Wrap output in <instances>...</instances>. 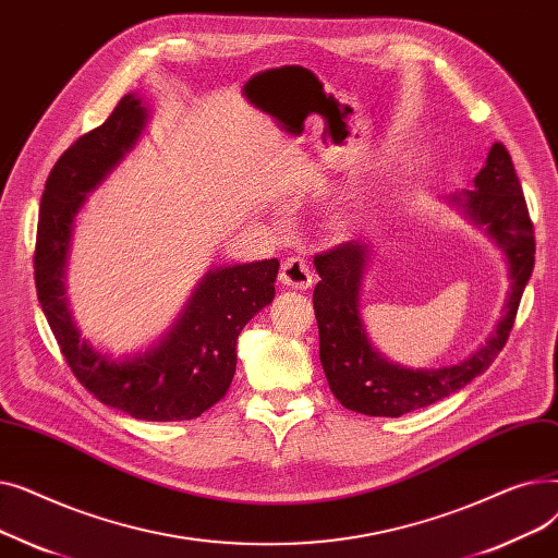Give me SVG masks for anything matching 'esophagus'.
Segmentation results:
<instances>
[{"label":"esophagus","instance_id":"34e87169","mask_svg":"<svg viewBox=\"0 0 558 558\" xmlns=\"http://www.w3.org/2000/svg\"><path fill=\"white\" fill-rule=\"evenodd\" d=\"M280 282L291 289H310L312 271L310 264L303 257H287L280 267Z\"/></svg>","mask_w":558,"mask_h":558}]
</instances>
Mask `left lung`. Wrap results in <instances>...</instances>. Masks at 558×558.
I'll return each instance as SVG.
<instances>
[{"label":"left lung","mask_w":558,"mask_h":558,"mask_svg":"<svg viewBox=\"0 0 558 558\" xmlns=\"http://www.w3.org/2000/svg\"><path fill=\"white\" fill-rule=\"evenodd\" d=\"M452 201L475 223L484 226L495 244L507 253L511 274V291L500 326L484 348L457 366L414 371L391 364L375 353L362 326L357 299L366 244L343 242L314 255V267L320 276L314 287L318 357L330 391L350 412L398 418L414 409L429 407L463 389L502 353L515 324L524 284L534 271L536 253L534 223L502 142L490 146L486 167L475 175V190H465L452 196Z\"/></svg>","instance_id":"obj_1"}]
</instances>
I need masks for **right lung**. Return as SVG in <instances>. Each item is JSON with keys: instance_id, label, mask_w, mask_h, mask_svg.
<instances>
[{"instance_id": "add662e5", "label": "right lung", "mask_w": 558, "mask_h": 558, "mask_svg": "<svg viewBox=\"0 0 558 558\" xmlns=\"http://www.w3.org/2000/svg\"><path fill=\"white\" fill-rule=\"evenodd\" d=\"M144 124V106L126 95L101 126L81 135L56 160L40 201L34 278L70 371L99 402L137 421H192L228 393L238 366V337L274 301L280 262L262 259L210 271L173 330L135 360L112 362L81 339L63 287L72 219L85 192L120 162Z\"/></svg>"}]
</instances>
